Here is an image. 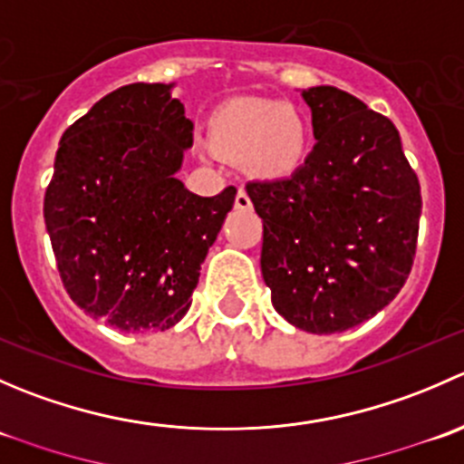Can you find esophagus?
<instances>
[{
  "label": "esophagus",
  "mask_w": 464,
  "mask_h": 464,
  "mask_svg": "<svg viewBox=\"0 0 464 464\" xmlns=\"http://www.w3.org/2000/svg\"><path fill=\"white\" fill-rule=\"evenodd\" d=\"M236 208H240V210H249L251 208V199H249V195H246L245 188H237Z\"/></svg>",
  "instance_id": "esophagus-1"
}]
</instances>
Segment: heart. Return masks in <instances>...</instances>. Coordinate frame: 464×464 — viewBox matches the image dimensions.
Listing matches in <instances>:
<instances>
[{"instance_id": "heart-1", "label": "heart", "mask_w": 464, "mask_h": 464, "mask_svg": "<svg viewBox=\"0 0 464 464\" xmlns=\"http://www.w3.org/2000/svg\"><path fill=\"white\" fill-rule=\"evenodd\" d=\"M210 145L228 159H242L262 179L287 177L305 161L310 132L294 107L266 98H236L213 111ZM204 152V143H195Z\"/></svg>"}]
</instances>
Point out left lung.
<instances>
[{
  "label": "left lung",
  "mask_w": 464,
  "mask_h": 464,
  "mask_svg": "<svg viewBox=\"0 0 464 464\" xmlns=\"http://www.w3.org/2000/svg\"><path fill=\"white\" fill-rule=\"evenodd\" d=\"M316 145L292 177L249 181L262 218V278L298 330L334 334L404 287L418 246L420 181L391 119L321 85L303 92Z\"/></svg>",
  "instance_id": "8db88e82"
}]
</instances>
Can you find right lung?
I'll use <instances>...</instances> for the list:
<instances>
[{
    "instance_id": "1",
    "label": "right lung",
    "mask_w": 464,
    "mask_h": 464,
    "mask_svg": "<svg viewBox=\"0 0 464 464\" xmlns=\"http://www.w3.org/2000/svg\"><path fill=\"white\" fill-rule=\"evenodd\" d=\"M170 89L134 82L101 98L64 130L44 195L64 289L85 314L121 332L184 319L236 202L233 186L199 198L175 177L193 121Z\"/></svg>"
}]
</instances>
